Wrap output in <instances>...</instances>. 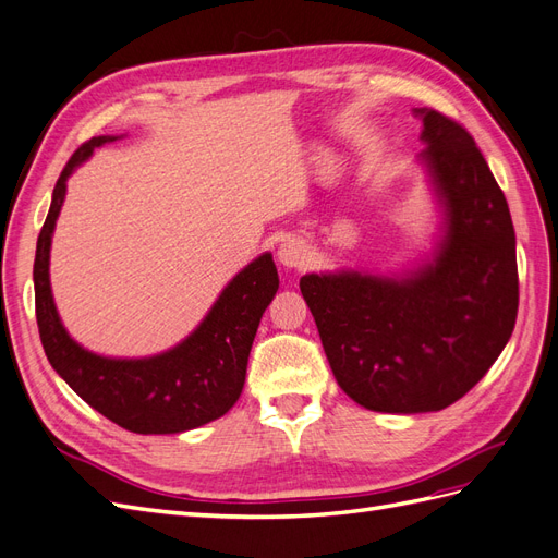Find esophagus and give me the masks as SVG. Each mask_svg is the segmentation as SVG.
<instances>
[{"label":"esophagus","mask_w":558,"mask_h":558,"mask_svg":"<svg viewBox=\"0 0 558 558\" xmlns=\"http://www.w3.org/2000/svg\"><path fill=\"white\" fill-rule=\"evenodd\" d=\"M277 258H279V263H281L283 267L293 269V267H302V265H305V260L310 258V253H307L305 242H300V240H295V238H289V240H283V242L279 244Z\"/></svg>","instance_id":"1"}]
</instances>
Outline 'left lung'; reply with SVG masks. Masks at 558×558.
Wrapping results in <instances>:
<instances>
[{
    "instance_id": "left-lung-1",
    "label": "left lung",
    "mask_w": 558,
    "mask_h": 558,
    "mask_svg": "<svg viewBox=\"0 0 558 558\" xmlns=\"http://www.w3.org/2000/svg\"><path fill=\"white\" fill-rule=\"evenodd\" d=\"M414 113L447 216L435 258L402 279H300L337 384L363 408L391 414L463 398L508 344L519 307L512 216L482 150L453 118L428 107Z\"/></svg>"
}]
</instances>
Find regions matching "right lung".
<instances>
[{
  "label": "right lung",
  "mask_w": 558,
  "mask_h": 558,
  "mask_svg": "<svg viewBox=\"0 0 558 558\" xmlns=\"http://www.w3.org/2000/svg\"><path fill=\"white\" fill-rule=\"evenodd\" d=\"M113 140L105 134L81 144L53 189L35 256L39 337L56 373L113 424L140 435L183 433L223 416L238 402L253 337L277 295L279 275L272 256L263 253L226 286L195 332L158 356L105 359L76 344L64 330L50 293V238L74 167Z\"/></svg>",
  "instance_id": "add662e5"
}]
</instances>
